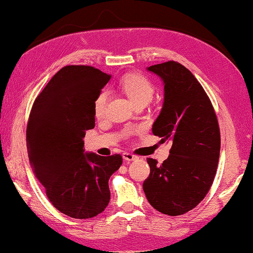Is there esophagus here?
Masks as SVG:
<instances>
[{
	"instance_id": "34e87169",
	"label": "esophagus",
	"mask_w": 253,
	"mask_h": 253,
	"mask_svg": "<svg viewBox=\"0 0 253 253\" xmlns=\"http://www.w3.org/2000/svg\"><path fill=\"white\" fill-rule=\"evenodd\" d=\"M123 159L126 161H136L137 159H138V157H137L136 154L130 153V152H124V153H123Z\"/></svg>"
}]
</instances>
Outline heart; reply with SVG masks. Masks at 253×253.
I'll return each mask as SVG.
<instances>
[{
    "label": "heart",
    "mask_w": 253,
    "mask_h": 253,
    "mask_svg": "<svg viewBox=\"0 0 253 253\" xmlns=\"http://www.w3.org/2000/svg\"><path fill=\"white\" fill-rule=\"evenodd\" d=\"M120 87L129 96V99L134 105L138 103H148L153 98L155 87L146 76L141 74H126L120 79ZM107 100H108V92L102 89L95 96L93 102V109L96 117H101L105 114ZM130 130L126 131V133Z\"/></svg>",
    "instance_id": "obj_1"
}]
</instances>
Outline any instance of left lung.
Returning <instances> with one entry per match:
<instances>
[{"mask_svg":"<svg viewBox=\"0 0 253 253\" xmlns=\"http://www.w3.org/2000/svg\"><path fill=\"white\" fill-rule=\"evenodd\" d=\"M148 70L165 83V101L153 124L161 143L170 141L169 157L161 165L148 158L151 171L143 189L148 203L167 215H182L210 191L220 155V127L215 110L197 78L175 61Z\"/></svg>","mask_w":253,"mask_h":253,"instance_id":"obj_1","label":"left lung"}]
</instances>
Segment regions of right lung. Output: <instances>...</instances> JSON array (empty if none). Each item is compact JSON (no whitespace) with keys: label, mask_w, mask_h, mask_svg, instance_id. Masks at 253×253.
Returning <instances> with one entry per match:
<instances>
[{"label":"right lung","mask_w":253,"mask_h":253,"mask_svg":"<svg viewBox=\"0 0 253 253\" xmlns=\"http://www.w3.org/2000/svg\"><path fill=\"white\" fill-rule=\"evenodd\" d=\"M110 75L89 65L63 67L34 100L26 129L34 174L55 209L74 219H89L110 199L109 177L121 154L84 153L85 133L95 126L93 102Z\"/></svg>","instance_id":"1"}]
</instances>
